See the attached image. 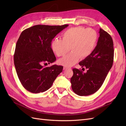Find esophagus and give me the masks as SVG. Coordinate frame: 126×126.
Listing matches in <instances>:
<instances>
[{
    "instance_id": "esophagus-1",
    "label": "esophagus",
    "mask_w": 126,
    "mask_h": 126,
    "mask_svg": "<svg viewBox=\"0 0 126 126\" xmlns=\"http://www.w3.org/2000/svg\"><path fill=\"white\" fill-rule=\"evenodd\" d=\"M66 69H71V68L69 67H63V70H66Z\"/></svg>"
}]
</instances>
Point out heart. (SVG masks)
<instances>
[{"label":"heart","mask_w":126,"mask_h":126,"mask_svg":"<svg viewBox=\"0 0 126 126\" xmlns=\"http://www.w3.org/2000/svg\"><path fill=\"white\" fill-rule=\"evenodd\" d=\"M63 39L55 38L51 47L58 57L66 55L60 59L59 63L66 67H70L77 63L79 58L85 59L89 56L96 48L98 40V34L94 29H87L82 27H72L62 34Z\"/></svg>","instance_id":"b5f03b06"}]
</instances>
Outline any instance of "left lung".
I'll use <instances>...</instances> for the list:
<instances>
[{
	"label": "left lung",
	"instance_id": "8db88e82",
	"mask_svg": "<svg viewBox=\"0 0 126 126\" xmlns=\"http://www.w3.org/2000/svg\"><path fill=\"white\" fill-rule=\"evenodd\" d=\"M97 44L91 54L79 63L82 70L87 69L86 73L76 68L72 69L71 88L79 96H88L96 93L104 83L113 62L114 49L111 37L100 28Z\"/></svg>",
	"mask_w": 126,
	"mask_h": 126
}]
</instances>
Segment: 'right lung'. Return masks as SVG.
Listing matches in <instances>:
<instances>
[{
  "instance_id": "add662e5",
  "label": "right lung",
  "mask_w": 126,
  "mask_h": 126,
  "mask_svg": "<svg viewBox=\"0 0 126 126\" xmlns=\"http://www.w3.org/2000/svg\"><path fill=\"white\" fill-rule=\"evenodd\" d=\"M68 26L38 25L21 33L14 59L18 78L27 90L35 94L44 92L62 72V66L44 65L56 60L51 48L52 40Z\"/></svg>"
}]
</instances>
